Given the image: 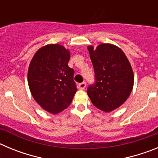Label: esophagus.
Here are the masks:
<instances>
[{"instance_id": "34e87169", "label": "esophagus", "mask_w": 158, "mask_h": 158, "mask_svg": "<svg viewBox=\"0 0 158 158\" xmlns=\"http://www.w3.org/2000/svg\"><path fill=\"white\" fill-rule=\"evenodd\" d=\"M85 87H86L85 82H81V83L79 84V88H80V89H82V90H83V89H85Z\"/></svg>"}]
</instances>
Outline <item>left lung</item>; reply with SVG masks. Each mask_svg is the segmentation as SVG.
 <instances>
[{
    "instance_id": "left-lung-1",
    "label": "left lung",
    "mask_w": 158,
    "mask_h": 158,
    "mask_svg": "<svg viewBox=\"0 0 158 158\" xmlns=\"http://www.w3.org/2000/svg\"><path fill=\"white\" fill-rule=\"evenodd\" d=\"M94 68L95 83L87 93L95 107L105 112L115 110L129 97L134 85V73L120 48L102 43L95 50L88 47Z\"/></svg>"
}]
</instances>
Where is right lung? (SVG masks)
<instances>
[{
	"label": "right lung",
	"instance_id": "right-lung-1",
	"mask_svg": "<svg viewBox=\"0 0 158 158\" xmlns=\"http://www.w3.org/2000/svg\"><path fill=\"white\" fill-rule=\"evenodd\" d=\"M69 51L59 44L40 48L29 65L27 79L32 96L52 114L69 107L76 93L74 70L69 67Z\"/></svg>",
	"mask_w": 158,
	"mask_h": 158
}]
</instances>
